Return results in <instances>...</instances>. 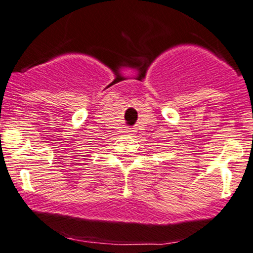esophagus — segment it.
<instances>
[{
    "label": "esophagus",
    "mask_w": 253,
    "mask_h": 253,
    "mask_svg": "<svg viewBox=\"0 0 253 253\" xmlns=\"http://www.w3.org/2000/svg\"><path fill=\"white\" fill-rule=\"evenodd\" d=\"M135 130H134V127H129V129L126 130V132H129V134H132V132H134Z\"/></svg>",
    "instance_id": "esophagus-1"
}]
</instances>
